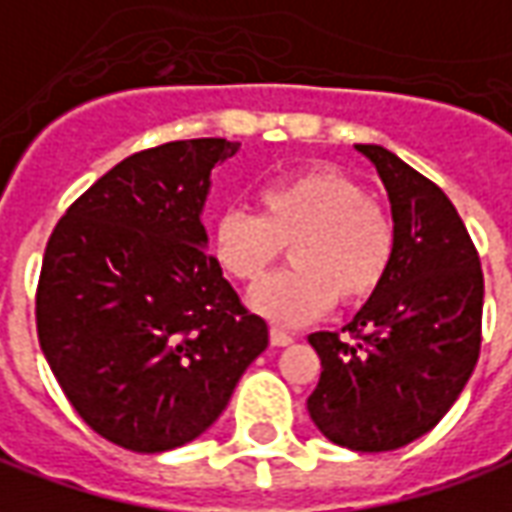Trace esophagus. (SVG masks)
Instances as JSON below:
<instances>
[{
  "mask_svg": "<svg viewBox=\"0 0 512 512\" xmlns=\"http://www.w3.org/2000/svg\"><path fill=\"white\" fill-rule=\"evenodd\" d=\"M269 339L274 347H288V344L294 342V336H291V333H285V330H280V328H271Z\"/></svg>",
  "mask_w": 512,
  "mask_h": 512,
  "instance_id": "1",
  "label": "esophagus"
}]
</instances>
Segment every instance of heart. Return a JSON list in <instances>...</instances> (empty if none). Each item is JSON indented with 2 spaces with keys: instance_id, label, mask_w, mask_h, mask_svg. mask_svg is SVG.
Listing matches in <instances>:
<instances>
[{
  "instance_id": "b5f03b06",
  "label": "heart",
  "mask_w": 512,
  "mask_h": 512,
  "mask_svg": "<svg viewBox=\"0 0 512 512\" xmlns=\"http://www.w3.org/2000/svg\"><path fill=\"white\" fill-rule=\"evenodd\" d=\"M257 212L227 207L212 224V255L227 277L255 283L283 255L291 269L266 277L252 305L280 325H305L373 297L398 252L395 218L367 187L333 165H314L257 190Z\"/></svg>"
}]
</instances>
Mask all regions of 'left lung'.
I'll list each match as a JSON object with an SVG mask.
<instances>
[{"label":"left lung","mask_w":512,"mask_h":512,"mask_svg":"<svg viewBox=\"0 0 512 512\" xmlns=\"http://www.w3.org/2000/svg\"><path fill=\"white\" fill-rule=\"evenodd\" d=\"M387 187L398 252L384 285L341 333L308 342L322 358L308 398L316 429L353 451H395L440 423L482 344V266L437 184L381 145H356Z\"/></svg>","instance_id":"8db88e82"}]
</instances>
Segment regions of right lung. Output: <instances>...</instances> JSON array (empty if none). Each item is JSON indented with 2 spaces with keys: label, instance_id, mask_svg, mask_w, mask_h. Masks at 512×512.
Here are the masks:
<instances>
[{
  "label": "right lung",
  "instance_id": "right-lung-1",
  "mask_svg": "<svg viewBox=\"0 0 512 512\" xmlns=\"http://www.w3.org/2000/svg\"><path fill=\"white\" fill-rule=\"evenodd\" d=\"M238 151L204 137L131 154L52 229L38 342L66 401L114 446L159 454L196 440L269 344L204 252L210 173Z\"/></svg>",
  "mask_w": 512,
  "mask_h": 512
}]
</instances>
